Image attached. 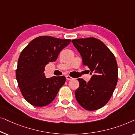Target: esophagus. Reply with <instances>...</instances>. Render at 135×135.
I'll return each mask as SVG.
<instances>
[{
  "label": "esophagus",
  "instance_id": "esophagus-1",
  "mask_svg": "<svg viewBox=\"0 0 135 135\" xmlns=\"http://www.w3.org/2000/svg\"><path fill=\"white\" fill-rule=\"evenodd\" d=\"M66 79H67V80H71V79H73V78L72 77L70 76L67 75V76H66Z\"/></svg>",
  "mask_w": 135,
  "mask_h": 135
}]
</instances>
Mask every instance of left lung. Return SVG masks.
Instances as JSON below:
<instances>
[{"mask_svg":"<svg viewBox=\"0 0 135 135\" xmlns=\"http://www.w3.org/2000/svg\"><path fill=\"white\" fill-rule=\"evenodd\" d=\"M80 53L83 65L90 68V81L78 78L79 86L75 94L77 102L88 111H95L109 102L118 80V68L114 55L104 43L94 37L71 40Z\"/></svg>","mask_w":135,"mask_h":135,"instance_id":"1","label":"left lung"}]
</instances>
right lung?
Returning <instances> with one entry per match:
<instances>
[{
  "label": "right lung",
  "instance_id": "right-lung-1",
  "mask_svg": "<svg viewBox=\"0 0 135 135\" xmlns=\"http://www.w3.org/2000/svg\"><path fill=\"white\" fill-rule=\"evenodd\" d=\"M70 41V39L40 36L32 40L21 52L16 78L22 96L32 105L42 107L49 105L65 83L64 76L47 78L44 71L45 66L56 61Z\"/></svg>",
  "mask_w": 135,
  "mask_h": 135
}]
</instances>
